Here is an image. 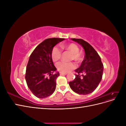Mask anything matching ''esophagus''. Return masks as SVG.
<instances>
[{
  "instance_id": "34e87169",
  "label": "esophagus",
  "mask_w": 126,
  "mask_h": 126,
  "mask_svg": "<svg viewBox=\"0 0 126 126\" xmlns=\"http://www.w3.org/2000/svg\"><path fill=\"white\" fill-rule=\"evenodd\" d=\"M67 74V73H63V72H60V75H66Z\"/></svg>"
}]
</instances>
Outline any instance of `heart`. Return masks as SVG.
<instances>
[{
    "label": "heart",
    "instance_id": "heart-1",
    "mask_svg": "<svg viewBox=\"0 0 126 126\" xmlns=\"http://www.w3.org/2000/svg\"><path fill=\"white\" fill-rule=\"evenodd\" d=\"M63 49L72 52L71 59H74L77 62H81L82 60L83 57L82 52L79 51V48L77 45L75 43H69L62 46ZM62 51L59 47L55 46L53 48L51 52V58L54 62H57L60 59ZM57 69L59 71L63 73H67L76 67V64L72 62H62L58 63L56 65Z\"/></svg>",
    "mask_w": 126,
    "mask_h": 126
}]
</instances>
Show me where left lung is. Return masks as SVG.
<instances>
[{
  "label": "left lung",
  "mask_w": 126,
  "mask_h": 126,
  "mask_svg": "<svg viewBox=\"0 0 126 126\" xmlns=\"http://www.w3.org/2000/svg\"><path fill=\"white\" fill-rule=\"evenodd\" d=\"M71 40L80 45L85 55L80 66L75 70L77 74L73 81L69 82L71 89L80 94H89L96 89L101 81L104 66L97 52L87 41L81 39Z\"/></svg>",
  "instance_id": "obj_1"
}]
</instances>
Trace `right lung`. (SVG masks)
Listing matches in <instances>:
<instances>
[{
  "instance_id": "add662e5",
  "label": "right lung",
  "mask_w": 126,
  "mask_h": 126,
  "mask_svg": "<svg viewBox=\"0 0 126 126\" xmlns=\"http://www.w3.org/2000/svg\"><path fill=\"white\" fill-rule=\"evenodd\" d=\"M64 39H46L37 46L30 56L25 79L29 89L37 98H46L56 89V79L59 73H54L57 69L51 58V52L56 45Z\"/></svg>"
}]
</instances>
